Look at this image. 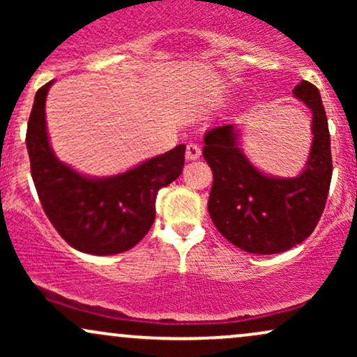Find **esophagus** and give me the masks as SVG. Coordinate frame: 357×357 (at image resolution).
<instances>
[{
	"mask_svg": "<svg viewBox=\"0 0 357 357\" xmlns=\"http://www.w3.org/2000/svg\"><path fill=\"white\" fill-rule=\"evenodd\" d=\"M199 155H202V147L198 144H188L186 146V159L188 161H196V159H199Z\"/></svg>",
	"mask_w": 357,
	"mask_h": 357,
	"instance_id": "34e87169",
	"label": "esophagus"
}]
</instances>
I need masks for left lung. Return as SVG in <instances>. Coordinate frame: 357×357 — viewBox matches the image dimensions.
Listing matches in <instances>:
<instances>
[{
	"label": "left lung",
	"mask_w": 357,
	"mask_h": 357,
	"mask_svg": "<svg viewBox=\"0 0 357 357\" xmlns=\"http://www.w3.org/2000/svg\"><path fill=\"white\" fill-rule=\"evenodd\" d=\"M294 97L312 112V144L304 169L294 178L260 171L241 149L233 122L204 134L203 158L213 171L208 211L218 231L235 247L272 255L302 243L321 218L333 178L331 134L321 93L302 80Z\"/></svg>",
	"instance_id": "1"
}]
</instances>
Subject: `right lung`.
Masks as SVG:
<instances>
[{"label": "right lung", "instance_id": "right-lung-1", "mask_svg": "<svg viewBox=\"0 0 357 357\" xmlns=\"http://www.w3.org/2000/svg\"><path fill=\"white\" fill-rule=\"evenodd\" d=\"M53 84L36 92L28 119L26 149L40 203L48 220L70 247L90 255L130 250L154 223L155 196L181 174L186 146L114 176H87L61 162L53 153L45 102Z\"/></svg>", "mask_w": 357, "mask_h": 357}]
</instances>
